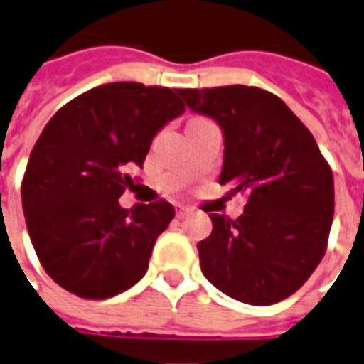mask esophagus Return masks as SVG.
<instances>
[{"label":"esophagus","mask_w":364,"mask_h":364,"mask_svg":"<svg viewBox=\"0 0 364 364\" xmlns=\"http://www.w3.org/2000/svg\"><path fill=\"white\" fill-rule=\"evenodd\" d=\"M188 213H190V209L184 207V205H178V207H176V215H178V218H184Z\"/></svg>","instance_id":"esophagus-1"}]
</instances>
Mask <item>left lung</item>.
Returning a JSON list of instances; mask_svg holds the SVG:
<instances>
[{
  "label": "left lung",
  "instance_id": "left-lung-1",
  "mask_svg": "<svg viewBox=\"0 0 364 364\" xmlns=\"http://www.w3.org/2000/svg\"><path fill=\"white\" fill-rule=\"evenodd\" d=\"M186 105L220 124V184L247 193L236 220L215 215L199 242L205 278L250 305L296 294L326 253L334 218V176L313 134L278 95L255 86L186 88Z\"/></svg>",
  "mask_w": 364,
  "mask_h": 364
}]
</instances>
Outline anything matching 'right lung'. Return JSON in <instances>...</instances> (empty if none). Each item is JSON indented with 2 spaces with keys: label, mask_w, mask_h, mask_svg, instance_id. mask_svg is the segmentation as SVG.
<instances>
[{
  "label": "right lung",
  "mask_w": 364,
  "mask_h": 364,
  "mask_svg": "<svg viewBox=\"0 0 364 364\" xmlns=\"http://www.w3.org/2000/svg\"><path fill=\"white\" fill-rule=\"evenodd\" d=\"M180 90L111 82L63 105L30 153L21 196L43 270L84 299H107L147 272L153 245L174 218L165 199L122 209L151 140L184 113Z\"/></svg>",
  "instance_id": "1"
}]
</instances>
